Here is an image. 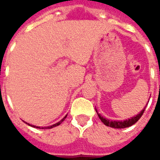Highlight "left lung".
<instances>
[{
	"instance_id": "8db88e82",
	"label": "left lung",
	"mask_w": 160,
	"mask_h": 160,
	"mask_svg": "<svg viewBox=\"0 0 160 160\" xmlns=\"http://www.w3.org/2000/svg\"><path fill=\"white\" fill-rule=\"evenodd\" d=\"M96 109V108H95ZM146 107L141 111V113H139L137 116H135V117H133L130 119H128V120H125V121H111L109 120V119H106V118H104V117H102L100 116V114H98V113L97 110V114L98 116V118L102 121V122L104 124V125H106L108 127H111V128H128V127H130L132 126L133 124H134L135 122H137V121L141 118V116L143 115L144 113V111Z\"/></svg>"
}]
</instances>
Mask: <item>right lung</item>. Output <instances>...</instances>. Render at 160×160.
<instances>
[{"instance_id": "obj_1", "label": "right lung", "mask_w": 160, "mask_h": 160, "mask_svg": "<svg viewBox=\"0 0 160 160\" xmlns=\"http://www.w3.org/2000/svg\"><path fill=\"white\" fill-rule=\"evenodd\" d=\"M66 117H67V116H66ZM66 117H64V118H63L62 119V120L60 121V122H57V123L53 124V125H51V126H49V127H48V128H52L56 127V126H58V125H60V124L62 123V122L63 121H64V119H65V118H66ZM32 127H34V128H38V127H36V126H34V125H32Z\"/></svg>"}]
</instances>
